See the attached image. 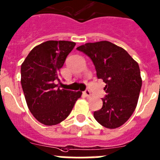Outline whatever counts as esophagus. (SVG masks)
Returning <instances> with one entry per match:
<instances>
[{
    "label": "esophagus",
    "instance_id": "34e87169",
    "mask_svg": "<svg viewBox=\"0 0 160 160\" xmlns=\"http://www.w3.org/2000/svg\"><path fill=\"white\" fill-rule=\"evenodd\" d=\"M83 96H85V97L88 98L91 96V92L88 90V89H87V90H85L84 92H83Z\"/></svg>",
    "mask_w": 160,
    "mask_h": 160
}]
</instances>
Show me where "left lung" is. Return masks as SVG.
<instances>
[{"label": "left lung", "mask_w": 160, "mask_h": 160, "mask_svg": "<svg viewBox=\"0 0 160 160\" xmlns=\"http://www.w3.org/2000/svg\"><path fill=\"white\" fill-rule=\"evenodd\" d=\"M92 60L99 79L106 83L103 107L94 112L96 121L114 129L128 120L137 106L142 86L138 63L126 50L107 41L77 48Z\"/></svg>", "instance_id": "8db88e82"}]
</instances>
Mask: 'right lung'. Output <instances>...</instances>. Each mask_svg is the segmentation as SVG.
I'll return each mask as SVG.
<instances>
[{
    "mask_svg": "<svg viewBox=\"0 0 160 160\" xmlns=\"http://www.w3.org/2000/svg\"><path fill=\"white\" fill-rule=\"evenodd\" d=\"M76 45L72 41H48L34 47L21 64V86L32 116L47 126L62 122L82 92L57 88L59 71Z\"/></svg>",
    "mask_w": 160,
    "mask_h": 160,
    "instance_id": "right-lung-1",
    "label": "right lung"
}]
</instances>
